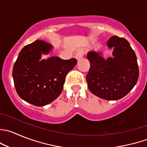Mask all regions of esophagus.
Masks as SVG:
<instances>
[{
  "instance_id": "obj_1",
  "label": "esophagus",
  "mask_w": 147,
  "mask_h": 147,
  "mask_svg": "<svg viewBox=\"0 0 147 147\" xmlns=\"http://www.w3.org/2000/svg\"><path fill=\"white\" fill-rule=\"evenodd\" d=\"M84 54H85L84 53V51L80 50L79 52L76 54V55H75V58H76L78 60H80V59L82 58V57H83Z\"/></svg>"
}]
</instances>
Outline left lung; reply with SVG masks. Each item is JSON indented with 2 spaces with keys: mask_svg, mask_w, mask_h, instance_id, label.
Instances as JSON below:
<instances>
[{
  "mask_svg": "<svg viewBox=\"0 0 147 147\" xmlns=\"http://www.w3.org/2000/svg\"><path fill=\"white\" fill-rule=\"evenodd\" d=\"M107 45L114 48V57L105 60L100 54L90 52L87 58L90 67L86 80L92 94L102 99L116 100L133 89L139 78V67L136 54L126 39L113 36Z\"/></svg>",
  "mask_w": 147,
  "mask_h": 147,
  "instance_id": "obj_1",
  "label": "left lung"
}]
</instances>
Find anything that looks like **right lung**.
I'll use <instances>...</instances> for the list:
<instances>
[{"label": "right lung", "mask_w": 147, "mask_h": 147, "mask_svg": "<svg viewBox=\"0 0 147 147\" xmlns=\"http://www.w3.org/2000/svg\"><path fill=\"white\" fill-rule=\"evenodd\" d=\"M51 48L50 44L37 39L21 49L13 65L17 93L36 106L47 105L60 95L67 74L77 64L75 58L64 60L52 57L40 60L42 53H49Z\"/></svg>", "instance_id": "add662e5"}]
</instances>
